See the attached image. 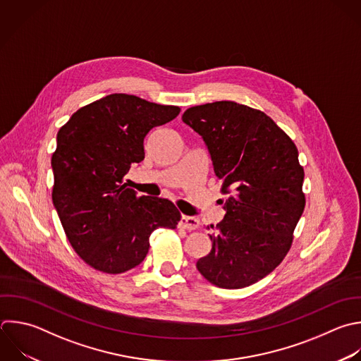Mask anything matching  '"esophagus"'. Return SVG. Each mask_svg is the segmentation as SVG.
Here are the masks:
<instances>
[{"label":"esophagus","instance_id":"esophagus-1","mask_svg":"<svg viewBox=\"0 0 361 361\" xmlns=\"http://www.w3.org/2000/svg\"><path fill=\"white\" fill-rule=\"evenodd\" d=\"M179 224H180V227H183L186 230H196L199 227V220L196 217L182 214Z\"/></svg>","mask_w":361,"mask_h":361}]
</instances>
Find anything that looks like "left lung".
<instances>
[{
  "instance_id": "obj_1",
  "label": "left lung",
  "mask_w": 361,
  "mask_h": 361,
  "mask_svg": "<svg viewBox=\"0 0 361 361\" xmlns=\"http://www.w3.org/2000/svg\"><path fill=\"white\" fill-rule=\"evenodd\" d=\"M182 120L204 141L226 195L212 251L196 267L219 288L252 285L285 258L303 213L298 149L265 113L234 102L190 107Z\"/></svg>"
}]
</instances>
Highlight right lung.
Wrapping results in <instances>:
<instances>
[{
    "label": "right lung",
    "mask_w": 361,
    "mask_h": 361,
    "mask_svg": "<svg viewBox=\"0 0 361 361\" xmlns=\"http://www.w3.org/2000/svg\"><path fill=\"white\" fill-rule=\"evenodd\" d=\"M180 109L116 93L79 109L59 130L52 155V200L69 243L94 269L126 272L144 261L158 227L176 228L180 213L162 197L124 183L145 158V135Z\"/></svg>",
    "instance_id": "right-lung-1"
}]
</instances>
